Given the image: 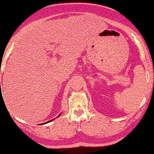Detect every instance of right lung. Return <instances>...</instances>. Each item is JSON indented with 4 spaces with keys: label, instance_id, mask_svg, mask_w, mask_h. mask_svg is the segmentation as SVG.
<instances>
[{
    "label": "right lung",
    "instance_id": "add662e5",
    "mask_svg": "<svg viewBox=\"0 0 154 154\" xmlns=\"http://www.w3.org/2000/svg\"><path fill=\"white\" fill-rule=\"evenodd\" d=\"M61 114H60V115H59L58 116H60V115H61ZM58 116H57V117H58ZM53 120H54V119H53ZM53 120H51V121H53ZM51 121H49V122H51ZM46 123H47V122H46ZM43 124H45V123H43Z\"/></svg>",
    "mask_w": 154,
    "mask_h": 154
}]
</instances>
